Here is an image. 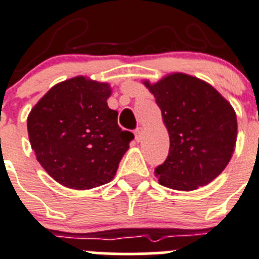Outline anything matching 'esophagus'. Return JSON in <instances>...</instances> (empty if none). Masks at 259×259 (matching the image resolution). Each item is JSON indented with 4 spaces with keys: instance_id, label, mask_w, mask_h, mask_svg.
Here are the masks:
<instances>
[{
    "instance_id": "esophagus-1",
    "label": "esophagus",
    "mask_w": 259,
    "mask_h": 259,
    "mask_svg": "<svg viewBox=\"0 0 259 259\" xmlns=\"http://www.w3.org/2000/svg\"><path fill=\"white\" fill-rule=\"evenodd\" d=\"M134 134H135V141L141 142L142 134H143V127H137V129L134 130Z\"/></svg>"
}]
</instances>
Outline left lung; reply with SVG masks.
Returning a JSON list of instances; mask_svg holds the SVG:
<instances>
[{
    "mask_svg": "<svg viewBox=\"0 0 259 259\" xmlns=\"http://www.w3.org/2000/svg\"><path fill=\"white\" fill-rule=\"evenodd\" d=\"M144 85L156 98L170 137L167 158L154 170L159 184L190 192L211 183L235 149L234 108L213 87L183 72Z\"/></svg>",
    "mask_w": 259,
    "mask_h": 259,
    "instance_id": "obj_1",
    "label": "left lung"
}]
</instances>
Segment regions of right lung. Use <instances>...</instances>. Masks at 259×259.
Here are the masks:
<instances>
[{"mask_svg":"<svg viewBox=\"0 0 259 259\" xmlns=\"http://www.w3.org/2000/svg\"><path fill=\"white\" fill-rule=\"evenodd\" d=\"M107 83L75 76L50 89L31 108L28 134L38 162L51 178L70 189L107 184L133 133L117 125V111L107 106Z\"/></svg>","mask_w":259,"mask_h":259,"instance_id":"1","label":"right lung"}]
</instances>
